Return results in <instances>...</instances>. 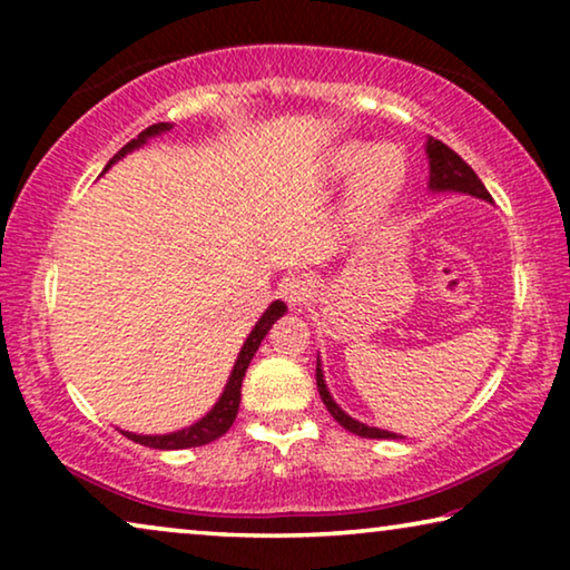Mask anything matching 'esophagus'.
Instances as JSON below:
<instances>
[{
	"instance_id": "34e87169",
	"label": "esophagus",
	"mask_w": 570,
	"mask_h": 570,
	"mask_svg": "<svg viewBox=\"0 0 570 570\" xmlns=\"http://www.w3.org/2000/svg\"><path fill=\"white\" fill-rule=\"evenodd\" d=\"M314 279L306 277V275H291L285 277V283L279 285V295L291 303L293 308L298 306H306V303L314 298Z\"/></svg>"
}]
</instances>
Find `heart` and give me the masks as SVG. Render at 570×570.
<instances>
[{"label": "heart", "instance_id": "1", "mask_svg": "<svg viewBox=\"0 0 570 570\" xmlns=\"http://www.w3.org/2000/svg\"><path fill=\"white\" fill-rule=\"evenodd\" d=\"M355 169L358 174L350 189L347 215L355 223H371L392 207L407 176V163L394 145H340L330 158V174L350 176Z\"/></svg>", "mask_w": 570, "mask_h": 570}]
</instances>
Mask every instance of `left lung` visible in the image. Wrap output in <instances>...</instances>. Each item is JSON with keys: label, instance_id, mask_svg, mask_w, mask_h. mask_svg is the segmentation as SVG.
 Here are the masks:
<instances>
[{"label": "left lung", "instance_id": "obj_1", "mask_svg": "<svg viewBox=\"0 0 570 570\" xmlns=\"http://www.w3.org/2000/svg\"><path fill=\"white\" fill-rule=\"evenodd\" d=\"M425 153H428V163H431V184L428 186H431L433 191H459V194H470V197L493 202V197H490L485 184L480 181L478 174H474V170L466 166V163L459 158L449 145H443L441 139L428 137ZM316 386H318V394H322V402L326 404V410H330V415L337 420L345 431L361 435V439H402V435L381 431V428L357 423V420L350 417L347 412H342L340 404L332 400L330 392H326L324 371L318 361H316Z\"/></svg>", "mask_w": 570, "mask_h": 570}]
</instances>
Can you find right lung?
Wrapping results in <instances>:
<instances>
[{
  "mask_svg": "<svg viewBox=\"0 0 570 570\" xmlns=\"http://www.w3.org/2000/svg\"><path fill=\"white\" fill-rule=\"evenodd\" d=\"M170 129H174V124L160 121V124H153V127H147L145 131H139L137 139H131V142L124 145L121 150L116 153L111 160H108L106 168H111L114 163L121 160L127 153L137 150V147H142L150 137H158V135H163V131H170ZM285 311H287V306H285L283 301H275L267 311H264L262 318H259V322H256V326L252 330V334H248V337H246L244 347H240L238 361H236V365H233L228 384H225V392L220 394V400L215 402V407L209 410L205 417L197 420V423L189 425V428H184V431L166 433V435H137V433H127V431H124V435H127V439H131L135 443H142V446L170 451V449L205 446V443H213V441L220 439L223 433H228V428L233 425V420H236V415H238L240 384H244L248 363H252L254 353H256V350H259L262 340L267 337V332L272 330V324H275L277 318L285 314Z\"/></svg>",
  "mask_w": 570,
  "mask_h": 570,
  "instance_id": "obj_1",
  "label": "right lung"
}]
</instances>
